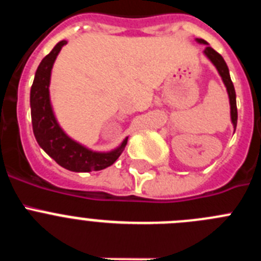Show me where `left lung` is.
I'll return each mask as SVG.
<instances>
[{"label":"left lung","mask_w":261,"mask_h":261,"mask_svg":"<svg viewBox=\"0 0 261 261\" xmlns=\"http://www.w3.org/2000/svg\"><path fill=\"white\" fill-rule=\"evenodd\" d=\"M196 40L199 41L200 44H205V56L208 57L212 62H213V65L216 66L218 73H220L221 78H222L223 84H225L226 89H227V94H229V99H230V114H231V123L234 125V129L237 128V121H238V110H237V95H235V89L234 85L231 82V78H230V73H229V68L226 65L225 60L223 57L221 56L220 53L216 52L212 47H209L208 43L202 39H196Z\"/></svg>","instance_id":"obj_1"}]
</instances>
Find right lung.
Returning <instances> with one entry per match:
<instances>
[{
    "instance_id": "right-lung-1",
    "label": "right lung",
    "mask_w": 261,
    "mask_h": 261,
    "mask_svg": "<svg viewBox=\"0 0 261 261\" xmlns=\"http://www.w3.org/2000/svg\"><path fill=\"white\" fill-rule=\"evenodd\" d=\"M65 44L66 40L57 43L47 56L41 60L35 73L30 94L32 130L39 146L61 167L74 172L99 171L114 165L120 154L123 153L128 137L115 150L99 153L90 150L71 140L59 125L50 106L49 82L53 62Z\"/></svg>"
}]
</instances>
